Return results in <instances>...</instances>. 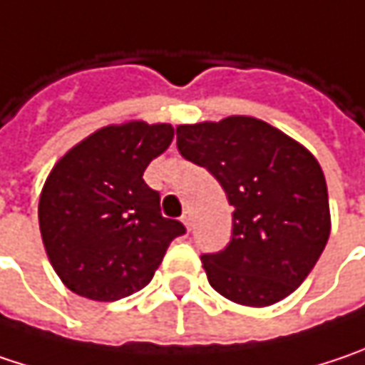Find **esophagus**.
Wrapping results in <instances>:
<instances>
[{
    "mask_svg": "<svg viewBox=\"0 0 365 365\" xmlns=\"http://www.w3.org/2000/svg\"><path fill=\"white\" fill-rule=\"evenodd\" d=\"M182 221H183V225L187 227V229H192V212H190V210H185V212H183Z\"/></svg>",
    "mask_w": 365,
    "mask_h": 365,
    "instance_id": "esophagus-1",
    "label": "esophagus"
}]
</instances>
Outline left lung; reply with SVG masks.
Wrapping results in <instances>:
<instances>
[{
  "instance_id": "left-lung-1",
  "label": "left lung",
  "mask_w": 365,
  "mask_h": 365,
  "mask_svg": "<svg viewBox=\"0 0 365 365\" xmlns=\"http://www.w3.org/2000/svg\"><path fill=\"white\" fill-rule=\"evenodd\" d=\"M178 150L208 169L233 206L225 250L200 256L210 287L254 308L297 289L331 233L318 161L281 130L244 115L180 125Z\"/></svg>"
}]
</instances>
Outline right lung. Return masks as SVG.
<instances>
[{"label": "right lung", "mask_w": 365, "mask_h": 365, "mask_svg": "<svg viewBox=\"0 0 365 365\" xmlns=\"http://www.w3.org/2000/svg\"><path fill=\"white\" fill-rule=\"evenodd\" d=\"M173 140L169 123L107 125L63 155L38 200L55 272L82 297L118 302L146 287L169 244L185 233L161 215L144 169Z\"/></svg>", "instance_id": "obj_1"}]
</instances>
